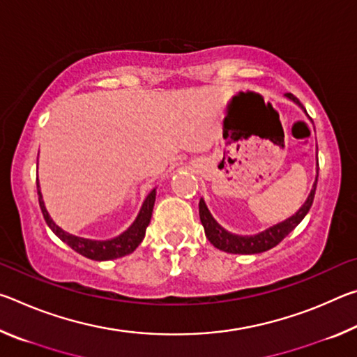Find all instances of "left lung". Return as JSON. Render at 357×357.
<instances>
[{"label":"left lung","mask_w":357,"mask_h":357,"mask_svg":"<svg viewBox=\"0 0 357 357\" xmlns=\"http://www.w3.org/2000/svg\"><path fill=\"white\" fill-rule=\"evenodd\" d=\"M285 98L293 100L296 105H299L302 110L305 112V108L302 107L301 102L296 99L293 94L287 93ZM305 114H307V112H305ZM307 116H309V114H307ZM317 183H318V159H317L315 183H313L312 190L309 193V197H307V200L304 202V204H302V206L296 211L291 217H288V219H285L280 223H275V225L269 227L268 229H264V231H259L257 234H250V236H241V234H233V233L227 231V229L223 228L220 223H217L213 214L209 213L206 203H204V200L202 198L198 208H200V220H202V225L204 228V234H206V238L211 244L217 247L219 250H223L227 253L253 255V253H261V252L273 249V247L279 244L283 238L288 236V234L291 233L293 229L302 222V219L307 215V213H309V209L313 203V198H315Z\"/></svg>","instance_id":"left-lung-1"}]
</instances>
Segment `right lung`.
Returning a JSON list of instances; mask_svg holds the SVG:
<instances>
[{
    "mask_svg": "<svg viewBox=\"0 0 357 357\" xmlns=\"http://www.w3.org/2000/svg\"><path fill=\"white\" fill-rule=\"evenodd\" d=\"M38 195H39V206L42 209V214H44V219L47 222V225L52 228V231L55 233L63 243L68 244L70 249H74L77 253H80V255L86 257L89 259H96V261H107V259L121 258L134 252L144 238V233H146V227L151 222V215H153V208L155 202V189H153L148 193V197L144 198L137 219L128 229H126V231L118 234L116 238H112L107 241H96V239H86V238L75 236V234H70L68 231H64L61 227H58L56 223L53 222V219L45 208L44 198H42L39 181H38Z\"/></svg>",
    "mask_w": 357,
    "mask_h": 357,
    "instance_id": "obj_1",
    "label": "right lung"
}]
</instances>
